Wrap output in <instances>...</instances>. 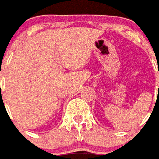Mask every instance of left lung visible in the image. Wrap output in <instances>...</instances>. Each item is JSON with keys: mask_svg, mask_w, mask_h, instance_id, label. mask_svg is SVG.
<instances>
[{"mask_svg": "<svg viewBox=\"0 0 159 159\" xmlns=\"http://www.w3.org/2000/svg\"><path fill=\"white\" fill-rule=\"evenodd\" d=\"M158 87H159V86H158Z\"/></svg>", "mask_w": 159, "mask_h": 159, "instance_id": "left-lung-1", "label": "left lung"}]
</instances>
